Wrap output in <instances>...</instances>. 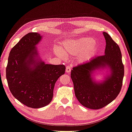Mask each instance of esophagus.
Masks as SVG:
<instances>
[{
    "instance_id": "1",
    "label": "esophagus",
    "mask_w": 132,
    "mask_h": 132,
    "mask_svg": "<svg viewBox=\"0 0 132 132\" xmlns=\"http://www.w3.org/2000/svg\"><path fill=\"white\" fill-rule=\"evenodd\" d=\"M71 66H70V65H68L66 66V73H70V72H71Z\"/></svg>"
}]
</instances>
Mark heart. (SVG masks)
I'll return each instance as SVG.
<instances>
[{
  "instance_id": "obj_1",
  "label": "heart",
  "mask_w": 132,
  "mask_h": 132,
  "mask_svg": "<svg viewBox=\"0 0 132 132\" xmlns=\"http://www.w3.org/2000/svg\"><path fill=\"white\" fill-rule=\"evenodd\" d=\"M95 48V41L93 39L84 37L75 40H66L61 43L59 50H55L56 53L62 58L79 55V60L84 61L89 57Z\"/></svg>"
}]
</instances>
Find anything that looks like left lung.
<instances>
[{
  "label": "left lung",
  "instance_id": "left-lung-1",
  "mask_svg": "<svg viewBox=\"0 0 132 132\" xmlns=\"http://www.w3.org/2000/svg\"><path fill=\"white\" fill-rule=\"evenodd\" d=\"M103 34L106 41L105 54L73 67L70 76L79 102L93 110L103 108L116 99L122 87L125 73L119 45L107 32ZM105 65L111 69L110 76L103 83L94 82L91 77L92 72Z\"/></svg>",
  "mask_w": 132,
  "mask_h": 132
}]
</instances>
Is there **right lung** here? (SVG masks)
Wrapping results in <instances>:
<instances>
[{"mask_svg": "<svg viewBox=\"0 0 132 132\" xmlns=\"http://www.w3.org/2000/svg\"><path fill=\"white\" fill-rule=\"evenodd\" d=\"M37 32L24 35L9 53L6 76L13 97L27 107L38 109L52 101L55 84L65 72L63 64H45L35 60V46L41 40Z\"/></svg>", "mask_w": 132, "mask_h": 132, "instance_id": "1", "label": "right lung"}]
</instances>
